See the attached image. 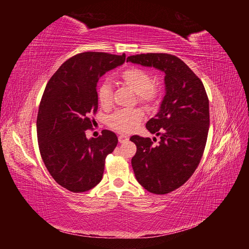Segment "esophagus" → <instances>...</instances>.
Listing matches in <instances>:
<instances>
[{"label":"esophagus","mask_w":249,"mask_h":249,"mask_svg":"<svg viewBox=\"0 0 249 249\" xmlns=\"http://www.w3.org/2000/svg\"><path fill=\"white\" fill-rule=\"evenodd\" d=\"M127 140H129V138H127L126 135H124V134L119 135V137H118L119 143H124V142H125V141H127Z\"/></svg>","instance_id":"esophagus-1"}]
</instances>
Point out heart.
<instances>
[{"mask_svg":"<svg viewBox=\"0 0 249 249\" xmlns=\"http://www.w3.org/2000/svg\"><path fill=\"white\" fill-rule=\"evenodd\" d=\"M120 79L127 87L137 93L138 100L146 104L147 106H154L160 100V88L152 84L153 79L150 73L137 67H131L124 71ZM97 100L102 107L108 108L112 105V88L108 81H104L97 88ZM144 116V111L141 108L122 109L113 112L107 117V124L112 129L123 133L133 132L141 123Z\"/></svg>","mask_w":249,"mask_h":249,"instance_id":"heart-1","label":"heart"}]
</instances>
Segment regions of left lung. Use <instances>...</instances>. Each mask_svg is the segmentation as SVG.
<instances>
[{"label":"left lung","mask_w":249,"mask_h":249,"mask_svg":"<svg viewBox=\"0 0 249 249\" xmlns=\"http://www.w3.org/2000/svg\"><path fill=\"white\" fill-rule=\"evenodd\" d=\"M155 67L165 72L161 107L146 129L160 136H132L137 146L132 167L138 183L148 192L166 194L184 185L197 168L210 125L209 99L202 82L185 62L170 54L148 53L126 58V62ZM156 141V138H154Z\"/></svg>","instance_id":"8db88e82"}]
</instances>
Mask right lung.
<instances>
[{"label": "right lung", "instance_id": "1", "mask_svg": "<svg viewBox=\"0 0 249 249\" xmlns=\"http://www.w3.org/2000/svg\"><path fill=\"white\" fill-rule=\"evenodd\" d=\"M124 60V54L80 53L59 67L44 89L36 123L39 152L53 178L71 192L101 182L106 157L117 145L115 133L104 130L87 139L85 131L97 111V82Z\"/></svg>", "mask_w": 249, "mask_h": 249}]
</instances>
